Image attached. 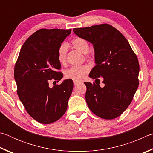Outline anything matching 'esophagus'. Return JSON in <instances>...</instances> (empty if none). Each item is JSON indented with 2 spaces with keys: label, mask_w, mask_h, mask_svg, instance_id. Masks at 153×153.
I'll list each match as a JSON object with an SVG mask.
<instances>
[{
  "label": "esophagus",
  "mask_w": 153,
  "mask_h": 153,
  "mask_svg": "<svg viewBox=\"0 0 153 153\" xmlns=\"http://www.w3.org/2000/svg\"><path fill=\"white\" fill-rule=\"evenodd\" d=\"M80 83V82L79 81H74V86H76V85H77L78 84H79Z\"/></svg>",
  "instance_id": "34e87169"
}]
</instances>
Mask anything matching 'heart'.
Masks as SVG:
<instances>
[{
	"label": "heart",
	"mask_w": 153,
	"mask_h": 153,
	"mask_svg": "<svg viewBox=\"0 0 153 153\" xmlns=\"http://www.w3.org/2000/svg\"><path fill=\"white\" fill-rule=\"evenodd\" d=\"M72 44L75 49L85 53L86 58L91 59L92 56L87 53L89 50V44L86 39L82 37H76L72 41ZM67 51H68V45L66 43H62L58 48L57 58L61 64L66 63ZM89 67L86 65L72 66L66 70L64 72V76L68 79L73 80L74 81H79L84 78L85 74L89 72Z\"/></svg>",
	"instance_id": "b5f03b06"
}]
</instances>
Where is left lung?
Masks as SVG:
<instances>
[{"instance_id": "1", "label": "left lung", "mask_w": 153, "mask_h": 153, "mask_svg": "<svg viewBox=\"0 0 153 153\" xmlns=\"http://www.w3.org/2000/svg\"><path fill=\"white\" fill-rule=\"evenodd\" d=\"M73 31L93 44L96 66L89 76L99 81L102 77L105 85L101 87L95 82H85L87 105L101 118H116L130 105L138 89L137 56L125 37L108 23L74 28Z\"/></svg>"}]
</instances>
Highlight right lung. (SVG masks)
Instances as JSON below:
<instances>
[{
  "label": "right lung",
  "instance_id": "right-lung-1",
  "mask_svg": "<svg viewBox=\"0 0 153 153\" xmlns=\"http://www.w3.org/2000/svg\"><path fill=\"white\" fill-rule=\"evenodd\" d=\"M71 29H40L24 43L14 69L17 92L29 116L39 123L57 121L65 113L73 82L65 80L50 87V81L59 82L63 74L58 49Z\"/></svg>",
  "mask_w": 153,
  "mask_h": 153
}]
</instances>
